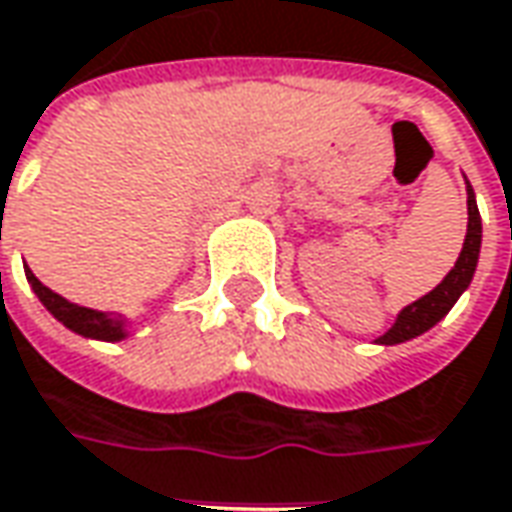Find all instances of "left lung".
Wrapping results in <instances>:
<instances>
[{
	"label": "left lung",
	"mask_w": 512,
	"mask_h": 512,
	"mask_svg": "<svg viewBox=\"0 0 512 512\" xmlns=\"http://www.w3.org/2000/svg\"><path fill=\"white\" fill-rule=\"evenodd\" d=\"M479 246H482V218H479L476 195H473V189L467 184V235L456 266L445 274V280L436 289L428 291L425 297H419L416 303H411V306H405V309L399 311L397 323L391 326V331H385L377 343H405V340L419 337L422 331L436 326L453 309V303L459 300V294L470 286L473 272H476V260H479Z\"/></svg>",
	"instance_id": "1"
}]
</instances>
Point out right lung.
<instances>
[{
  "label": "right lung",
  "instance_id": "obj_1",
  "mask_svg": "<svg viewBox=\"0 0 512 512\" xmlns=\"http://www.w3.org/2000/svg\"><path fill=\"white\" fill-rule=\"evenodd\" d=\"M27 283L33 286V291L39 294V300L45 303V309L64 323L67 328H73L76 334L93 337V340H121L124 337V320L118 314H107V311H93L76 306L70 300H64L62 294L50 291L45 283H39V277L27 269Z\"/></svg>",
  "mask_w": 512,
  "mask_h": 512
}]
</instances>
